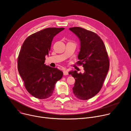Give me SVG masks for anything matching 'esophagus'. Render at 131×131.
Wrapping results in <instances>:
<instances>
[{
    "instance_id": "34e87169",
    "label": "esophagus",
    "mask_w": 131,
    "mask_h": 131,
    "mask_svg": "<svg viewBox=\"0 0 131 131\" xmlns=\"http://www.w3.org/2000/svg\"><path fill=\"white\" fill-rule=\"evenodd\" d=\"M63 73H64V75H68V71H66V70L64 71Z\"/></svg>"
}]
</instances>
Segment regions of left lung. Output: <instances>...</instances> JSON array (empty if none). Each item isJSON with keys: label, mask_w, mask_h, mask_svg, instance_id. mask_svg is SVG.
Instances as JSON below:
<instances>
[{"label": "left lung", "mask_w": 131, "mask_h": 131, "mask_svg": "<svg viewBox=\"0 0 131 131\" xmlns=\"http://www.w3.org/2000/svg\"><path fill=\"white\" fill-rule=\"evenodd\" d=\"M79 38L81 48L77 63L83 65L84 74L71 71L74 77L73 88L75 96L87 100L96 95L101 90L110 67V59L104 43L97 35L81 27L69 28Z\"/></svg>", "instance_id": "8db88e82"}]
</instances>
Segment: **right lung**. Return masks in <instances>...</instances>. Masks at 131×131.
<instances>
[{"label":"right lung","mask_w":131,"mask_h":131,"mask_svg":"<svg viewBox=\"0 0 131 131\" xmlns=\"http://www.w3.org/2000/svg\"><path fill=\"white\" fill-rule=\"evenodd\" d=\"M64 29H42L28 36L21 46L17 60L18 70L26 89L37 99L51 96L56 83L63 77L62 71L44 63L54 37Z\"/></svg>","instance_id":"right-lung-1"}]
</instances>
